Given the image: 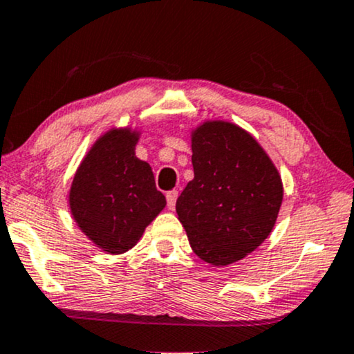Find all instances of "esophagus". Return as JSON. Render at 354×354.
<instances>
[{
    "mask_svg": "<svg viewBox=\"0 0 354 354\" xmlns=\"http://www.w3.org/2000/svg\"><path fill=\"white\" fill-rule=\"evenodd\" d=\"M177 196H178V192H177V190H171V192H167V194H166V198H167V208H169V209H174V208H176Z\"/></svg>",
    "mask_w": 354,
    "mask_h": 354,
    "instance_id": "esophagus-1",
    "label": "esophagus"
}]
</instances>
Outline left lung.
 <instances>
[{
  "label": "left lung",
  "instance_id": "left-lung-1",
  "mask_svg": "<svg viewBox=\"0 0 354 354\" xmlns=\"http://www.w3.org/2000/svg\"><path fill=\"white\" fill-rule=\"evenodd\" d=\"M194 180L176 209L192 249L216 267L254 252L277 221L283 185L277 167L249 133L208 122L192 136Z\"/></svg>",
  "mask_w": 354,
  "mask_h": 354
}]
</instances>
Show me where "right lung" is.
<instances>
[{
	"instance_id": "right-lung-1",
	"label": "right lung",
	"mask_w": 354,
	"mask_h": 354,
	"mask_svg": "<svg viewBox=\"0 0 354 354\" xmlns=\"http://www.w3.org/2000/svg\"><path fill=\"white\" fill-rule=\"evenodd\" d=\"M136 131L112 130L87 153L70 192L77 226L109 254H123L166 206L149 164L135 156Z\"/></svg>"
}]
</instances>
